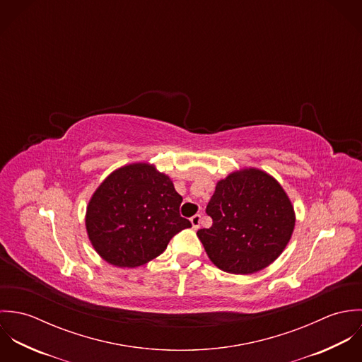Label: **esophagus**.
<instances>
[{
    "label": "esophagus",
    "instance_id": "obj_1",
    "mask_svg": "<svg viewBox=\"0 0 362 362\" xmlns=\"http://www.w3.org/2000/svg\"><path fill=\"white\" fill-rule=\"evenodd\" d=\"M201 218H202V216L201 214H195V216H192L189 220H191V224H192V228L194 230H198L199 228V224H201Z\"/></svg>",
    "mask_w": 362,
    "mask_h": 362
}]
</instances>
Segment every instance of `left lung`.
I'll list each match as a JSON object with an SVG mask.
<instances>
[{
	"instance_id": "8db88e82",
	"label": "left lung",
	"mask_w": 362,
	"mask_h": 362,
	"mask_svg": "<svg viewBox=\"0 0 362 362\" xmlns=\"http://www.w3.org/2000/svg\"><path fill=\"white\" fill-rule=\"evenodd\" d=\"M206 213L213 224L198 230V238L209 259L234 274H251L274 262L296 226L287 194L258 168L235 171L220 180Z\"/></svg>"
}]
</instances>
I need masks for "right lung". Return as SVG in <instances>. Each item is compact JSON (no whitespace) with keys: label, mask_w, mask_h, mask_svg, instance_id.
I'll return each instance as SVG.
<instances>
[{"label":"right lung","mask_w":362,"mask_h":362,"mask_svg":"<svg viewBox=\"0 0 362 362\" xmlns=\"http://www.w3.org/2000/svg\"><path fill=\"white\" fill-rule=\"evenodd\" d=\"M182 197L155 165L134 163L112 171L86 210L89 240L102 258L136 267L157 258L191 221L181 217Z\"/></svg>","instance_id":"obj_1"}]
</instances>
